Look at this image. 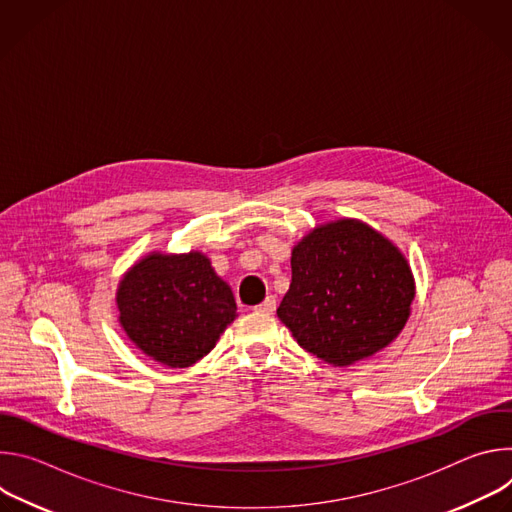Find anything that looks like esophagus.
Returning a JSON list of instances; mask_svg holds the SVG:
<instances>
[{
    "instance_id": "1",
    "label": "esophagus",
    "mask_w": 512,
    "mask_h": 512,
    "mask_svg": "<svg viewBox=\"0 0 512 512\" xmlns=\"http://www.w3.org/2000/svg\"><path fill=\"white\" fill-rule=\"evenodd\" d=\"M275 308H277V302H275V298H273V296H267V298L263 300V304L255 306V310H257V312H265V314H273V312H275Z\"/></svg>"
}]
</instances>
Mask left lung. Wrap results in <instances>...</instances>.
<instances>
[{
	"instance_id": "1",
	"label": "left lung",
	"mask_w": 512,
	"mask_h": 512,
	"mask_svg": "<svg viewBox=\"0 0 512 512\" xmlns=\"http://www.w3.org/2000/svg\"><path fill=\"white\" fill-rule=\"evenodd\" d=\"M413 298L403 253L369 225L340 218L291 251V283L277 316L304 350L348 367L399 336Z\"/></svg>"
}]
</instances>
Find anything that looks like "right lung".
<instances>
[{"label":"right lung","instance_id":"add662e5","mask_svg":"<svg viewBox=\"0 0 512 512\" xmlns=\"http://www.w3.org/2000/svg\"><path fill=\"white\" fill-rule=\"evenodd\" d=\"M117 308L129 340L170 369L206 356L237 318L229 283L198 251L145 255L119 281Z\"/></svg>","mask_w":512,"mask_h":512}]
</instances>
